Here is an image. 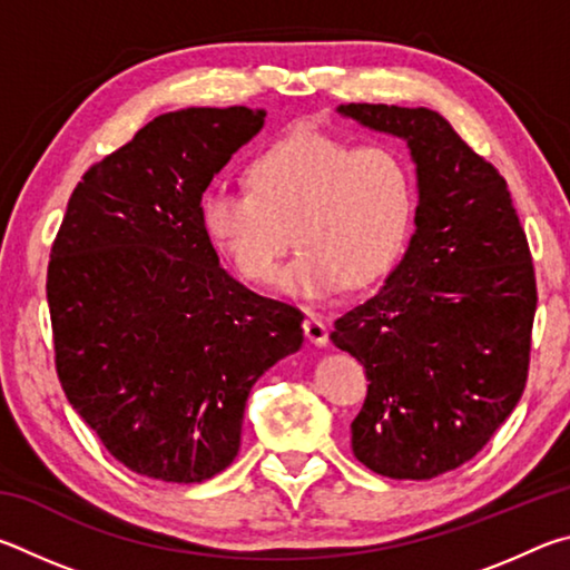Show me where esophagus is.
<instances>
[{
    "mask_svg": "<svg viewBox=\"0 0 570 570\" xmlns=\"http://www.w3.org/2000/svg\"><path fill=\"white\" fill-rule=\"evenodd\" d=\"M304 334H306V340L316 346H326V342H330V330H326V324L320 320V314H314V312L306 314Z\"/></svg>",
    "mask_w": 570,
    "mask_h": 570,
    "instance_id": "obj_1",
    "label": "esophagus"
}]
</instances>
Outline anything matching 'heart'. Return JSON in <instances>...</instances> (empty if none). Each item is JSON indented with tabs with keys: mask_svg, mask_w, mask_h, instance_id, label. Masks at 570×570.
I'll use <instances>...</instances> for the list:
<instances>
[{
	"mask_svg": "<svg viewBox=\"0 0 570 570\" xmlns=\"http://www.w3.org/2000/svg\"><path fill=\"white\" fill-rule=\"evenodd\" d=\"M248 190L214 188L200 204L208 238L234 272L268 286L288 246V296L324 298L390 272L407 244L414 176L390 142H354L298 128L250 160Z\"/></svg>",
	"mask_w": 570,
	"mask_h": 570,
	"instance_id": "obj_1",
	"label": "heart"
}]
</instances>
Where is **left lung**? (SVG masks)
Masks as SVG:
<instances>
[{
	"label": "left lung",
	"mask_w": 570,
	"mask_h": 570,
	"mask_svg": "<svg viewBox=\"0 0 570 570\" xmlns=\"http://www.w3.org/2000/svg\"><path fill=\"white\" fill-rule=\"evenodd\" d=\"M336 110L397 135L417 168L402 262L330 334L370 380L352 450L377 475L430 480L475 458L525 390L538 304L528 238L505 178L440 112Z\"/></svg>",
	"instance_id": "obj_1"
}]
</instances>
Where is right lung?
<instances>
[{
  "label": "right lung",
  "mask_w": 570,
  "mask_h": 570,
  "mask_svg": "<svg viewBox=\"0 0 570 570\" xmlns=\"http://www.w3.org/2000/svg\"><path fill=\"white\" fill-rule=\"evenodd\" d=\"M264 110L158 115L85 173L47 266L55 366L72 410L138 475L204 482L240 448L256 380L304 342V314L226 268L200 198Z\"/></svg>",
  "instance_id": "add662e5"
}]
</instances>
